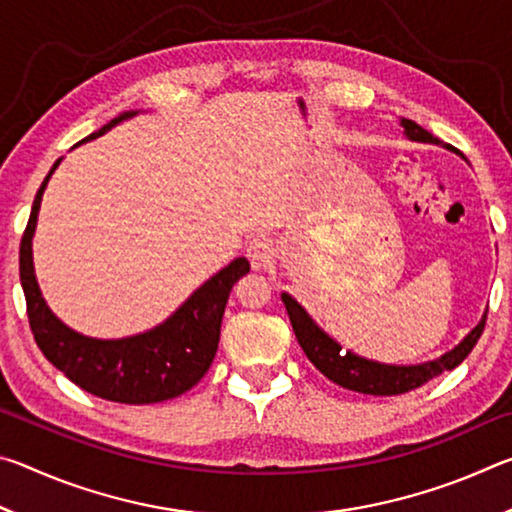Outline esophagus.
I'll return each mask as SVG.
<instances>
[{
    "label": "esophagus",
    "instance_id": "34e87169",
    "mask_svg": "<svg viewBox=\"0 0 512 512\" xmlns=\"http://www.w3.org/2000/svg\"><path fill=\"white\" fill-rule=\"evenodd\" d=\"M246 255L250 259V264L257 271H262V268H268L275 262V246L271 239H253L246 248Z\"/></svg>",
    "mask_w": 512,
    "mask_h": 512
}]
</instances>
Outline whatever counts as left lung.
<instances>
[{
	"instance_id": "left-lung-1",
	"label": "left lung",
	"mask_w": 512,
	"mask_h": 512,
	"mask_svg": "<svg viewBox=\"0 0 512 512\" xmlns=\"http://www.w3.org/2000/svg\"><path fill=\"white\" fill-rule=\"evenodd\" d=\"M400 126L406 140L422 142V144H438L458 153L456 149H452V146L443 144L438 137H433L429 131H424L422 126H418L411 119L402 117ZM282 302L284 307H287L291 327L293 332H296V339L300 343V348L305 350L307 359L314 363V366L323 372L329 381L348 388V391H357L363 395L409 393V391H415V388L424 386L427 381L440 377L443 372L461 366L467 354L472 352L476 341L481 339L483 327H485V316H488V309H485L479 325H476L472 332L456 345V348L440 354L438 359H431L424 363H411V366H395V363L372 361L366 357H359V354H354L352 350H343L341 343L332 339V336H329L325 329L307 314V309L302 307L296 298L289 296V293H282Z\"/></svg>"
}]
</instances>
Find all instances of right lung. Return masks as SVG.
I'll return each instance as SVG.
<instances>
[{"mask_svg":"<svg viewBox=\"0 0 512 512\" xmlns=\"http://www.w3.org/2000/svg\"><path fill=\"white\" fill-rule=\"evenodd\" d=\"M135 115L137 110L124 112L79 144L97 140L110 128ZM60 162L63 158L54 162L47 178L42 180L20 244V282L27 298L33 339L42 354L69 381L101 400L153 404L183 395L196 386L212 366L216 348H219L221 320L228 296L239 277L250 271L248 259L237 257L235 262L221 268L167 320L146 332L124 336V339H94V336L76 332L49 309L38 287L36 268H33V235H36L42 194Z\"/></svg>","mask_w":512,"mask_h":512,"instance_id":"1","label":"right lung"}]
</instances>
